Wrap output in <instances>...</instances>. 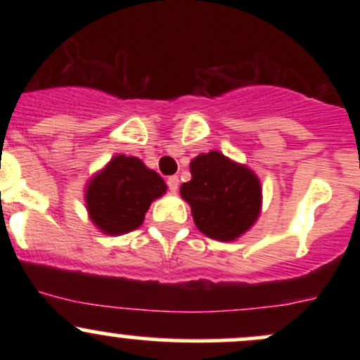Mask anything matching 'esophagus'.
Listing matches in <instances>:
<instances>
[{
    "label": "esophagus",
    "instance_id": "34e87169",
    "mask_svg": "<svg viewBox=\"0 0 360 360\" xmlns=\"http://www.w3.org/2000/svg\"><path fill=\"white\" fill-rule=\"evenodd\" d=\"M167 186H169V190L172 191V193H176L177 188H179V177H177V176L167 177Z\"/></svg>",
    "mask_w": 360,
    "mask_h": 360
}]
</instances>
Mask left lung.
<instances>
[{
    "instance_id": "8db88e82",
    "label": "left lung",
    "mask_w": 360,
    "mask_h": 360,
    "mask_svg": "<svg viewBox=\"0 0 360 360\" xmlns=\"http://www.w3.org/2000/svg\"><path fill=\"white\" fill-rule=\"evenodd\" d=\"M190 170L191 181L181 186V197L191 205L202 233L228 242L252 226L261 209V186L254 172L219 151L198 155Z\"/></svg>"
}]
</instances>
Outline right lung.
I'll return each instance as SVG.
<instances>
[{
  "mask_svg": "<svg viewBox=\"0 0 360 360\" xmlns=\"http://www.w3.org/2000/svg\"><path fill=\"white\" fill-rule=\"evenodd\" d=\"M165 190L162 177L139 158L118 155L90 181L86 209L104 233H127L143 224L150 203Z\"/></svg>",
  "mask_w": 360,
  "mask_h": 360,
  "instance_id": "add662e5",
  "label": "right lung"
}]
</instances>
